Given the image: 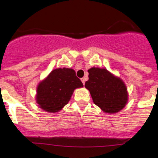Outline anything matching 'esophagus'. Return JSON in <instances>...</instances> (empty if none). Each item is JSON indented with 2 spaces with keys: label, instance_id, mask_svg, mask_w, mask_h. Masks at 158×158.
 Here are the masks:
<instances>
[{
  "label": "esophagus",
  "instance_id": "1",
  "mask_svg": "<svg viewBox=\"0 0 158 158\" xmlns=\"http://www.w3.org/2000/svg\"><path fill=\"white\" fill-rule=\"evenodd\" d=\"M81 81H82L83 85H85V78H81Z\"/></svg>",
  "mask_w": 158,
  "mask_h": 158
}]
</instances>
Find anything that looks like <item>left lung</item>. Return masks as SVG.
<instances>
[{"label": "left lung", "instance_id": "obj_1", "mask_svg": "<svg viewBox=\"0 0 158 158\" xmlns=\"http://www.w3.org/2000/svg\"><path fill=\"white\" fill-rule=\"evenodd\" d=\"M85 87L90 91L94 104L108 114H115L126 106L128 100L126 85L120 78L106 68H93Z\"/></svg>", "mask_w": 158, "mask_h": 158}]
</instances>
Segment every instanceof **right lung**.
<instances>
[{"mask_svg":"<svg viewBox=\"0 0 158 158\" xmlns=\"http://www.w3.org/2000/svg\"><path fill=\"white\" fill-rule=\"evenodd\" d=\"M82 87L73 69H55L38 85L36 102L45 111L59 112L70 101L74 90Z\"/></svg>","mask_w":158,"mask_h":158,"instance_id":"1","label":"right lung"}]
</instances>
